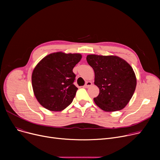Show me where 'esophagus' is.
<instances>
[{"label":"esophagus","mask_w":160,"mask_h":160,"mask_svg":"<svg viewBox=\"0 0 160 160\" xmlns=\"http://www.w3.org/2000/svg\"><path fill=\"white\" fill-rule=\"evenodd\" d=\"M92 86V82H90V81H88V82H86V84H85V86H83V88H89V87H90V86Z\"/></svg>","instance_id":"34e87169"}]
</instances>
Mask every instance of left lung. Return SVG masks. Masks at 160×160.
Returning a JSON list of instances; mask_svg holds the SVG:
<instances>
[{
	"label": "left lung",
	"instance_id": "8db88e82",
	"mask_svg": "<svg viewBox=\"0 0 160 160\" xmlns=\"http://www.w3.org/2000/svg\"><path fill=\"white\" fill-rule=\"evenodd\" d=\"M88 64L95 72V85L99 88L94 102L105 112L119 111L128 104L135 91L137 80L130 65L116 56L89 54Z\"/></svg>",
	"mask_w": 160,
	"mask_h": 160
}]
</instances>
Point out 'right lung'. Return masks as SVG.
<instances>
[{
	"instance_id": "add662e5",
	"label": "right lung",
	"mask_w": 160,
	"mask_h": 160,
	"mask_svg": "<svg viewBox=\"0 0 160 160\" xmlns=\"http://www.w3.org/2000/svg\"><path fill=\"white\" fill-rule=\"evenodd\" d=\"M82 59L78 53H51L36 65L32 74V85L39 104L47 110L60 112L72 102L78 88L73 82L74 66Z\"/></svg>"
}]
</instances>
